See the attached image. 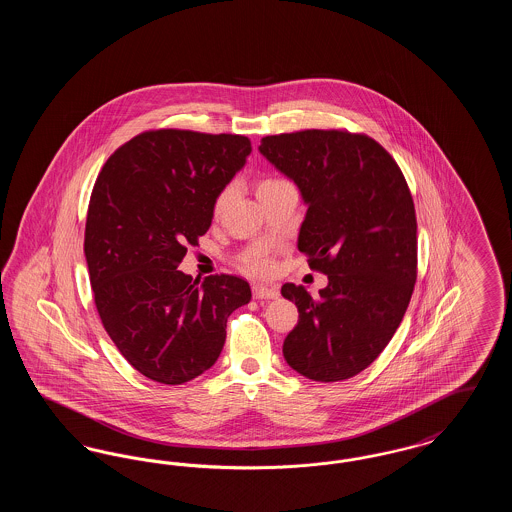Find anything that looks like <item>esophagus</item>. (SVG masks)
<instances>
[{
	"instance_id": "34e87169",
	"label": "esophagus",
	"mask_w": 512,
	"mask_h": 512,
	"mask_svg": "<svg viewBox=\"0 0 512 512\" xmlns=\"http://www.w3.org/2000/svg\"><path fill=\"white\" fill-rule=\"evenodd\" d=\"M280 292L274 286H253V297L255 299H274Z\"/></svg>"
}]
</instances>
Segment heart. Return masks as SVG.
<instances>
[{"mask_svg":"<svg viewBox=\"0 0 512 512\" xmlns=\"http://www.w3.org/2000/svg\"><path fill=\"white\" fill-rule=\"evenodd\" d=\"M284 186H290V182L284 180V178H278V176H265V178L257 180L255 192H257V197H263V195L270 194V192H274V190H280V188H284ZM230 194H232V190H230V188H224V190L217 195L215 207H213V213H215V215H219L220 211L224 209L226 201L230 199ZM242 267H244L247 272H251V274H268L274 265H272V259L268 257V253H265V251H257V253L245 257L244 261H242Z\"/></svg>","mask_w":512,"mask_h":512,"instance_id":"heart-1","label":"heart"}]
</instances>
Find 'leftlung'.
Instances as JSON below:
<instances>
[{"label": "left lung", "mask_w": 512, "mask_h": 512, "mask_svg": "<svg viewBox=\"0 0 512 512\" xmlns=\"http://www.w3.org/2000/svg\"><path fill=\"white\" fill-rule=\"evenodd\" d=\"M259 151L309 205L297 247L328 276L317 297L284 284L299 318L282 351L315 382H340L390 343L416 282V213L399 165L363 132L299 130L265 136Z\"/></svg>", "instance_id": "left-lung-1"}]
</instances>
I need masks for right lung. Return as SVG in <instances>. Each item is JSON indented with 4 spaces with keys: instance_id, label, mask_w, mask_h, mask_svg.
Masks as SVG:
<instances>
[{
    "instance_id": "add662e5",
    "label": "right lung",
    "mask_w": 512,
    "mask_h": 512,
    "mask_svg": "<svg viewBox=\"0 0 512 512\" xmlns=\"http://www.w3.org/2000/svg\"><path fill=\"white\" fill-rule=\"evenodd\" d=\"M249 153L242 134L159 128L122 144L99 171L84 232L96 309L122 357L153 382L178 386L215 365L226 320L251 299L240 276L199 284L178 270Z\"/></svg>"
}]
</instances>
